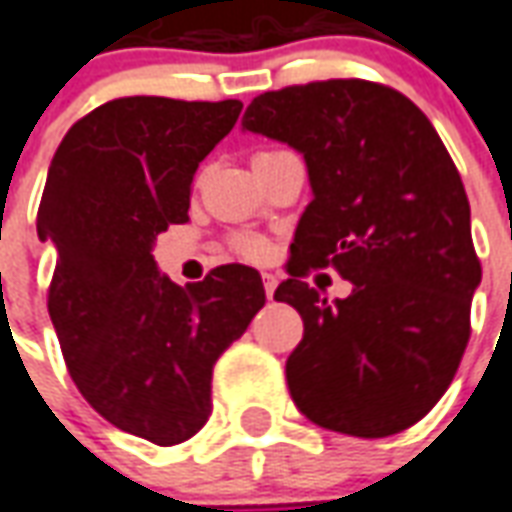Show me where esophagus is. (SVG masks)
I'll use <instances>...</instances> for the list:
<instances>
[{"instance_id":"obj_1","label":"esophagus","mask_w":512,"mask_h":512,"mask_svg":"<svg viewBox=\"0 0 512 512\" xmlns=\"http://www.w3.org/2000/svg\"><path fill=\"white\" fill-rule=\"evenodd\" d=\"M264 295H267V300H273L275 297V289H278V281H275V275L264 273Z\"/></svg>"}]
</instances>
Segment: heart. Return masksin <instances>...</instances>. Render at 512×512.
Here are the masks:
<instances>
[{
	"instance_id": "1",
	"label": "heart",
	"mask_w": 512,
	"mask_h": 512,
	"mask_svg": "<svg viewBox=\"0 0 512 512\" xmlns=\"http://www.w3.org/2000/svg\"><path fill=\"white\" fill-rule=\"evenodd\" d=\"M234 248H237L245 259H264L267 242H264L262 237H256V234H239V237H234Z\"/></svg>"
}]
</instances>
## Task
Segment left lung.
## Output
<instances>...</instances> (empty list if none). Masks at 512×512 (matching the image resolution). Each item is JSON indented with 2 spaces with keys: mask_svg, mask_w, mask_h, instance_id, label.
Returning a JSON list of instances; mask_svg holds the SVG:
<instances>
[{
  "mask_svg": "<svg viewBox=\"0 0 512 512\" xmlns=\"http://www.w3.org/2000/svg\"><path fill=\"white\" fill-rule=\"evenodd\" d=\"M242 132L303 154L311 204L275 300L303 317L289 394L314 424L386 438L430 411L458 372L482 270L463 181L433 123L402 93L328 79L262 93ZM333 263L354 292L302 281Z\"/></svg>",
  "mask_w": 512,
  "mask_h": 512,
  "instance_id": "obj_1",
  "label": "left lung"
}]
</instances>
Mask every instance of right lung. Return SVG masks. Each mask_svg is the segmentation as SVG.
Returning a JSON list of instances; mask_svg holds the SVG:
<instances>
[{"mask_svg":"<svg viewBox=\"0 0 512 512\" xmlns=\"http://www.w3.org/2000/svg\"><path fill=\"white\" fill-rule=\"evenodd\" d=\"M242 101L129 96L76 121L46 176L38 237L57 250L49 317L76 389L132 436L173 447L212 413V366L264 306L262 275L223 264L176 286L154 242Z\"/></svg>","mask_w":512,"mask_h":512,"instance_id":"1","label":"right lung"}]
</instances>
